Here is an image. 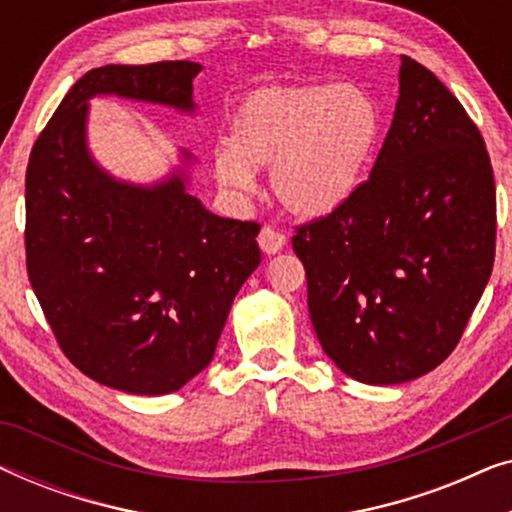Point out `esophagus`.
<instances>
[{"instance_id": "esophagus-1", "label": "esophagus", "mask_w": 512, "mask_h": 512, "mask_svg": "<svg viewBox=\"0 0 512 512\" xmlns=\"http://www.w3.org/2000/svg\"><path fill=\"white\" fill-rule=\"evenodd\" d=\"M286 244V235L279 233L272 226H263L261 233H258V247H261L265 254H279Z\"/></svg>"}]
</instances>
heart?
<instances>
[{
  "mask_svg": "<svg viewBox=\"0 0 512 512\" xmlns=\"http://www.w3.org/2000/svg\"><path fill=\"white\" fill-rule=\"evenodd\" d=\"M384 111L359 83H275L249 90L214 153L221 184L249 188L270 165V188L291 214L319 219L345 205L380 149Z\"/></svg>",
  "mask_w": 512,
  "mask_h": 512,
  "instance_id": "heart-1",
  "label": "heart"
}]
</instances>
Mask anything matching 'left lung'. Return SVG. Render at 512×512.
Returning <instances> with one entry per match:
<instances>
[{
  "instance_id": "8db88e82",
  "label": "left lung",
  "mask_w": 512,
  "mask_h": 512,
  "mask_svg": "<svg viewBox=\"0 0 512 512\" xmlns=\"http://www.w3.org/2000/svg\"><path fill=\"white\" fill-rule=\"evenodd\" d=\"M370 177L296 228L314 333L335 366L401 384L440 366L492 275L496 188L478 125L417 60Z\"/></svg>"
}]
</instances>
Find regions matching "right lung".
I'll return each instance as SVG.
<instances>
[{
  "label": "right lung",
  "instance_id": "1",
  "mask_svg": "<svg viewBox=\"0 0 512 512\" xmlns=\"http://www.w3.org/2000/svg\"><path fill=\"white\" fill-rule=\"evenodd\" d=\"M200 69L188 60L90 69L27 163L32 289L67 359L125 394H172L205 370L237 291L261 263V226L209 212L186 191L181 170L132 186L100 170L88 151L90 97L193 111Z\"/></svg>",
  "mask_w": 512,
  "mask_h": 512
}]
</instances>
